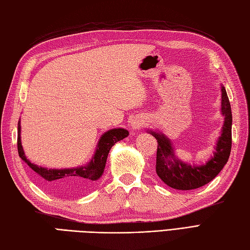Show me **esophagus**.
Wrapping results in <instances>:
<instances>
[{
	"mask_svg": "<svg viewBox=\"0 0 250 250\" xmlns=\"http://www.w3.org/2000/svg\"><path fill=\"white\" fill-rule=\"evenodd\" d=\"M144 125V122L141 119H133L130 121V128L132 130H138L140 128H142Z\"/></svg>",
	"mask_w": 250,
	"mask_h": 250,
	"instance_id": "34e87169",
	"label": "esophagus"
}]
</instances>
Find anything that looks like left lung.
<instances>
[{
    "label": "left lung",
    "instance_id": "8db88e82",
    "mask_svg": "<svg viewBox=\"0 0 250 250\" xmlns=\"http://www.w3.org/2000/svg\"><path fill=\"white\" fill-rule=\"evenodd\" d=\"M222 113L225 117L222 135L217 141L214 155L205 166L192 167L180 162L174 156L171 141L162 133L150 131L158 142L156 172L164 184L176 190H193L209 184L222 171L228 161L232 144V114L224 87H222Z\"/></svg>",
    "mask_w": 250,
    "mask_h": 250
}]
</instances>
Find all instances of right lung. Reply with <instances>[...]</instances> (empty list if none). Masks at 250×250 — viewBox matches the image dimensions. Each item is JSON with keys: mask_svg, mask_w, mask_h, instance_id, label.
<instances>
[{"mask_svg": "<svg viewBox=\"0 0 250 250\" xmlns=\"http://www.w3.org/2000/svg\"><path fill=\"white\" fill-rule=\"evenodd\" d=\"M20 122L18 123V153L22 160L25 161L30 168L38 174L40 180L43 187L48 190L56 191L58 193L63 194H73L75 195L77 193L83 192L88 188L95 180L99 179L104 172L106 166L107 157L109 150L112 146L128 136V131L123 128L111 129L100 139L97 144V148L92 160L87 167H82L77 168H68V169H47L30 163L27 159L21 145L20 138Z\"/></svg>", "mask_w": 250, "mask_h": 250, "instance_id": "obj_1", "label": "right lung"}]
</instances>
